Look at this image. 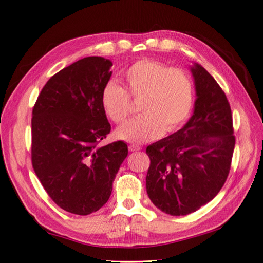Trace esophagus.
I'll return each mask as SVG.
<instances>
[{
  "mask_svg": "<svg viewBox=\"0 0 263 263\" xmlns=\"http://www.w3.org/2000/svg\"><path fill=\"white\" fill-rule=\"evenodd\" d=\"M128 149L130 150V151H133V153H134V151H140L142 148L141 146H137V145H134V144H130L128 146Z\"/></svg>",
  "mask_w": 263,
  "mask_h": 263,
  "instance_id": "obj_1",
  "label": "esophagus"
}]
</instances>
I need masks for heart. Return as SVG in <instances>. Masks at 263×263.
<instances>
[{"label": "heart", "instance_id": "1", "mask_svg": "<svg viewBox=\"0 0 263 263\" xmlns=\"http://www.w3.org/2000/svg\"><path fill=\"white\" fill-rule=\"evenodd\" d=\"M124 89L112 81L101 91V106L114 123L121 124L132 113V101H140L141 117L120 127L119 140L141 144L163 133L178 130L190 117L194 103V84L180 68L154 59H141L123 73Z\"/></svg>", "mask_w": 263, "mask_h": 263}]
</instances>
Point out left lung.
Masks as SVG:
<instances>
[{"label":"left lung","mask_w":263,"mask_h":263,"mask_svg":"<svg viewBox=\"0 0 263 263\" xmlns=\"http://www.w3.org/2000/svg\"><path fill=\"white\" fill-rule=\"evenodd\" d=\"M192 72L194 114L180 130L146 148V193L158 209L172 216L194 213L218 194L236 144L231 107L222 87L200 64Z\"/></svg>","instance_id":"1"}]
</instances>
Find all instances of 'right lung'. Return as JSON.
Returning a JSON list of instances; mask_svg holds the SVG:
<instances>
[{"label":"right lung","instance_id":"right-lung-1","mask_svg":"<svg viewBox=\"0 0 263 263\" xmlns=\"http://www.w3.org/2000/svg\"><path fill=\"white\" fill-rule=\"evenodd\" d=\"M112 62L87 57L55 73L32 109V166L60 208L90 215L108 201L120 165L128 155L123 141L100 145L110 132L101 106Z\"/></svg>","mask_w":263,"mask_h":263}]
</instances>
